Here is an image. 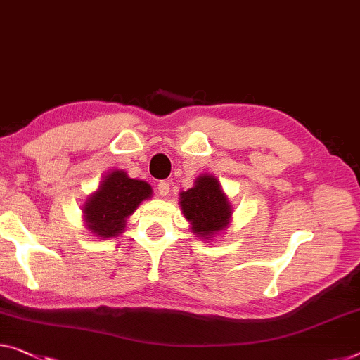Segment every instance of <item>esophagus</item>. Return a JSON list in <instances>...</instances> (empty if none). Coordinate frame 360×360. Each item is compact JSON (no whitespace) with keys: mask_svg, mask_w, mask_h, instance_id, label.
<instances>
[{"mask_svg":"<svg viewBox=\"0 0 360 360\" xmlns=\"http://www.w3.org/2000/svg\"><path fill=\"white\" fill-rule=\"evenodd\" d=\"M169 190H170V185H169V181H159L158 184V193L161 196H167L169 195Z\"/></svg>","mask_w":360,"mask_h":360,"instance_id":"1","label":"esophagus"}]
</instances>
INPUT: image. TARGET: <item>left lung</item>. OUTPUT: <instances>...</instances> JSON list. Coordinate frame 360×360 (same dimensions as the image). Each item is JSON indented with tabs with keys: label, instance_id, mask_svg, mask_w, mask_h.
Segmentation results:
<instances>
[{
	"label": "left lung",
	"instance_id": "8db88e82",
	"mask_svg": "<svg viewBox=\"0 0 360 360\" xmlns=\"http://www.w3.org/2000/svg\"><path fill=\"white\" fill-rule=\"evenodd\" d=\"M180 206L185 219L191 224L193 233L209 240L226 229L231 217L229 198L212 175H199L195 186L180 193Z\"/></svg>",
	"mask_w": 360,
	"mask_h": 360
}]
</instances>
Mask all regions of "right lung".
<instances>
[{
  "label": "right lung",
  "instance_id": "obj_1",
  "mask_svg": "<svg viewBox=\"0 0 360 360\" xmlns=\"http://www.w3.org/2000/svg\"><path fill=\"white\" fill-rule=\"evenodd\" d=\"M151 195V185L146 181L130 179L124 170H112L84 204L86 229L101 238L119 236L127 219Z\"/></svg>",
  "mask_w": 360,
  "mask_h": 360
}]
</instances>
